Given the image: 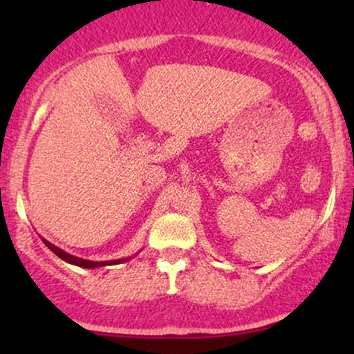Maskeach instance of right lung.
Returning <instances> with one entry per match:
<instances>
[{
	"label": "right lung",
	"mask_w": 354,
	"mask_h": 354,
	"mask_svg": "<svg viewBox=\"0 0 354 354\" xmlns=\"http://www.w3.org/2000/svg\"><path fill=\"white\" fill-rule=\"evenodd\" d=\"M43 243L48 248H50V250L56 256H58V258L63 259V261L70 263V265L80 266V268H88V270H93V268H101V266H109V265H120V263H126V261H129V259H131V256H128V258L113 259V261H91V259H83V258H78V256H73L70 253H66V251H63L61 248L55 246L50 241H46V239H43Z\"/></svg>",
	"instance_id": "right-lung-1"
}]
</instances>
